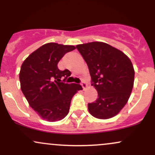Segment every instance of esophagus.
Returning a JSON list of instances; mask_svg holds the SVG:
<instances>
[{"label":"esophagus","instance_id":"34e87169","mask_svg":"<svg viewBox=\"0 0 155 155\" xmlns=\"http://www.w3.org/2000/svg\"><path fill=\"white\" fill-rule=\"evenodd\" d=\"M81 86H82V87H83V90H86L87 87V84L86 81H84V80H82V81H81Z\"/></svg>","mask_w":155,"mask_h":155}]
</instances>
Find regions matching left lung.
Returning a JSON list of instances; mask_svg holds the SVG:
<instances>
[{"label": "left lung", "mask_w": 155, "mask_h": 155, "mask_svg": "<svg viewBox=\"0 0 155 155\" xmlns=\"http://www.w3.org/2000/svg\"><path fill=\"white\" fill-rule=\"evenodd\" d=\"M76 49L89 68L92 86L97 91L95 102L88 104L94 117L116 116L127 104L132 92L135 71L128 57L104 42L79 44Z\"/></svg>", "instance_id": "1"}]
</instances>
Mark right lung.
<instances>
[{"mask_svg": "<svg viewBox=\"0 0 155 155\" xmlns=\"http://www.w3.org/2000/svg\"><path fill=\"white\" fill-rule=\"evenodd\" d=\"M75 49L74 46L46 44L31 53L21 66L19 81L22 93L31 107L48 122L65 118L73 96L82 90L80 84L64 82L71 73L68 69L60 71L58 67L64 55Z\"/></svg>", "mask_w": 155, "mask_h": 155, "instance_id": "right-lung-1", "label": "right lung"}]
</instances>
